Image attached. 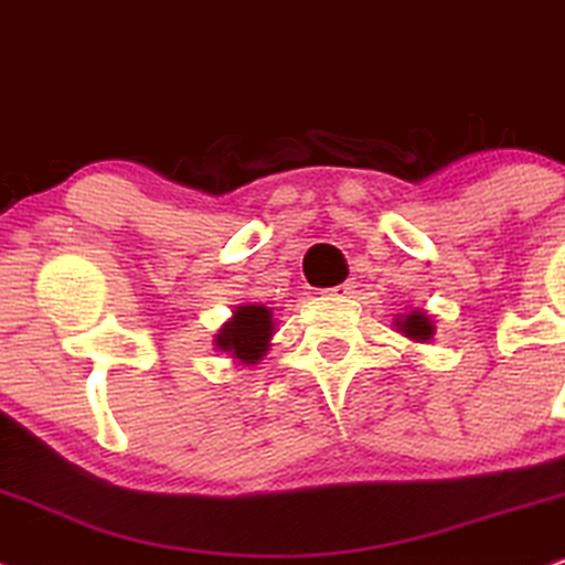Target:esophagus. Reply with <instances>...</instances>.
<instances>
[{
    "label": "esophagus",
    "mask_w": 565,
    "mask_h": 565,
    "mask_svg": "<svg viewBox=\"0 0 565 565\" xmlns=\"http://www.w3.org/2000/svg\"><path fill=\"white\" fill-rule=\"evenodd\" d=\"M324 294H328V296H349L351 294V285L349 282H341V285H335V288H328V290H324Z\"/></svg>",
    "instance_id": "obj_1"
}]
</instances>
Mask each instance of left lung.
I'll return each instance as SVG.
<instances>
[{
  "instance_id": "obj_1",
  "label": "left lung",
  "mask_w": 565,
  "mask_h": 565,
  "mask_svg": "<svg viewBox=\"0 0 565 565\" xmlns=\"http://www.w3.org/2000/svg\"><path fill=\"white\" fill-rule=\"evenodd\" d=\"M396 324H399L402 333L413 338V341H428V338L434 335V324H430L428 317L420 315V311H413V315H407Z\"/></svg>"
}]
</instances>
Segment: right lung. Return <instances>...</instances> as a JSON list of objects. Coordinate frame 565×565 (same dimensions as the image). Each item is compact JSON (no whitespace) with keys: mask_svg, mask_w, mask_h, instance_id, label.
<instances>
[{"mask_svg":"<svg viewBox=\"0 0 565 565\" xmlns=\"http://www.w3.org/2000/svg\"><path fill=\"white\" fill-rule=\"evenodd\" d=\"M271 335V315L264 303H250V307H241L232 317V322L224 324L222 333L216 335V347L222 351H230L235 360L245 364H254L262 360L267 351V341Z\"/></svg>","mask_w":565,"mask_h":565,"instance_id":"right-lung-1","label":"right lung"}]
</instances>
